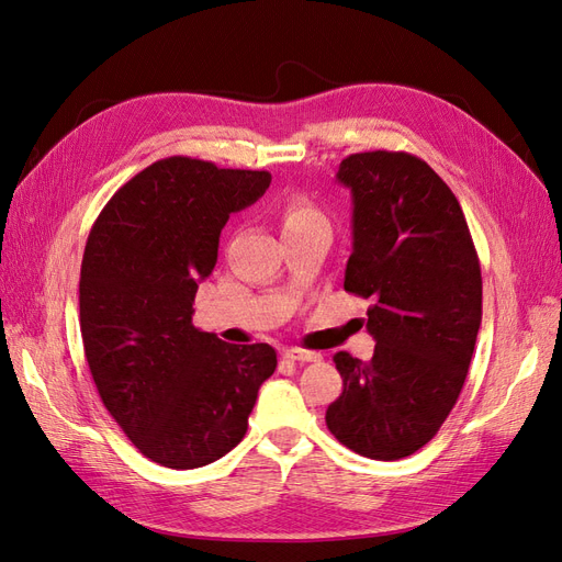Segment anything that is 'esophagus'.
Returning a JSON list of instances; mask_svg holds the SVG:
<instances>
[{"instance_id":"34e87169","label":"esophagus","mask_w":562,"mask_h":562,"mask_svg":"<svg viewBox=\"0 0 562 562\" xmlns=\"http://www.w3.org/2000/svg\"><path fill=\"white\" fill-rule=\"evenodd\" d=\"M285 359L297 361V363H310V361H318L321 353L318 351H310V349H300V347H291L285 349Z\"/></svg>"}]
</instances>
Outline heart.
Returning a JSON list of instances; mask_svg holds the SVG:
<instances>
[{"instance_id":"heart-1","label":"heart","mask_w":562,"mask_h":562,"mask_svg":"<svg viewBox=\"0 0 562 562\" xmlns=\"http://www.w3.org/2000/svg\"><path fill=\"white\" fill-rule=\"evenodd\" d=\"M279 217H281V229L283 232H293L297 227L316 223V220H323L321 211L314 206V203L307 196H302V194L288 196L281 203Z\"/></svg>"}]
</instances>
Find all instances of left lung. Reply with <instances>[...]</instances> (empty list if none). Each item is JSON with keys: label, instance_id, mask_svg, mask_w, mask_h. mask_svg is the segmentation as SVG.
<instances>
[{"label": "left lung", "instance_id": "left-lung-1", "mask_svg": "<svg viewBox=\"0 0 562 562\" xmlns=\"http://www.w3.org/2000/svg\"><path fill=\"white\" fill-rule=\"evenodd\" d=\"M337 180L351 190L353 250L345 291L370 300V361L333 356L342 394L330 434L370 459L417 452L464 386L481 328L483 279L467 217L434 168L407 151H359Z\"/></svg>", "mask_w": 562, "mask_h": 562}]
</instances>
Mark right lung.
Here are the masks:
<instances>
[{"label": "right lung", "mask_w": 562, "mask_h": 562, "mask_svg": "<svg viewBox=\"0 0 562 562\" xmlns=\"http://www.w3.org/2000/svg\"><path fill=\"white\" fill-rule=\"evenodd\" d=\"M267 171L168 157L119 187L81 260L79 326L95 389L147 459L196 469L241 443L277 370L269 345L236 347L192 326L229 213L258 201Z\"/></svg>", "instance_id": "1"}]
</instances>
